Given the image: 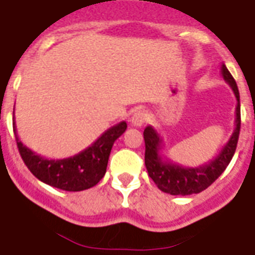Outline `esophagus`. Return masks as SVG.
<instances>
[{
  "mask_svg": "<svg viewBox=\"0 0 255 255\" xmlns=\"http://www.w3.org/2000/svg\"><path fill=\"white\" fill-rule=\"evenodd\" d=\"M129 122H131L133 127H140V126H143V123L146 122V113L143 112V111H136L132 115V118H131Z\"/></svg>",
  "mask_w": 255,
  "mask_h": 255,
  "instance_id": "esophagus-1",
  "label": "esophagus"
}]
</instances>
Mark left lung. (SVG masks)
I'll list each match as a JSON object with an SVG mask.
<instances>
[{
    "label": "left lung",
    "instance_id": "8db88e82",
    "mask_svg": "<svg viewBox=\"0 0 255 255\" xmlns=\"http://www.w3.org/2000/svg\"><path fill=\"white\" fill-rule=\"evenodd\" d=\"M220 73L223 75L224 81L233 89L235 99H237V108H235V128L228 142L222 147L216 156L204 165L197 167H185L180 163L171 162L167 156L162 155L163 142L159 133L151 126L144 128V163H146L148 175L156 184V186L169 195L173 196H188L193 193H200L207 189L214 181L219 178L228 163L231 162L238 144L239 129H241V104H239V90L237 82L230 74L226 65L222 63Z\"/></svg>",
    "mask_w": 255,
    "mask_h": 255
}]
</instances>
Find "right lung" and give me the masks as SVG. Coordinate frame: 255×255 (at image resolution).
<instances>
[{
  "label": "right lung",
  "mask_w": 255,
  "mask_h": 255,
  "mask_svg": "<svg viewBox=\"0 0 255 255\" xmlns=\"http://www.w3.org/2000/svg\"><path fill=\"white\" fill-rule=\"evenodd\" d=\"M13 129L22 161L37 180L58 189L80 192L97 185L105 175L113 143L127 129V123H118L88 148L63 159H51L32 151L17 136L16 123H13Z\"/></svg>",
  "instance_id": "right-lung-1"
}]
</instances>
